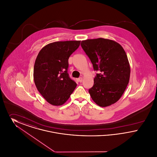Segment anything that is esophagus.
I'll return each mask as SVG.
<instances>
[{
	"instance_id": "34e87169",
	"label": "esophagus",
	"mask_w": 157,
	"mask_h": 157,
	"mask_svg": "<svg viewBox=\"0 0 157 157\" xmlns=\"http://www.w3.org/2000/svg\"><path fill=\"white\" fill-rule=\"evenodd\" d=\"M78 81L79 82H82V81H83V79H82V77H81V78H79L78 79Z\"/></svg>"
}]
</instances>
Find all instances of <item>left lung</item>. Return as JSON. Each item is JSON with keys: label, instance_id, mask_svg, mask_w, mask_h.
<instances>
[{"label": "left lung", "instance_id": "left-lung-1", "mask_svg": "<svg viewBox=\"0 0 157 157\" xmlns=\"http://www.w3.org/2000/svg\"><path fill=\"white\" fill-rule=\"evenodd\" d=\"M81 46L95 71H98L89 90L92 100L106 107L117 102L127 88L130 65L127 54L117 42L104 38L82 40Z\"/></svg>", "mask_w": 157, "mask_h": 157}]
</instances>
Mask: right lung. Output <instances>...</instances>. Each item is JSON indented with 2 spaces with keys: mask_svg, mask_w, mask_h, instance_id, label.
Masks as SVG:
<instances>
[{
  "mask_svg": "<svg viewBox=\"0 0 157 157\" xmlns=\"http://www.w3.org/2000/svg\"><path fill=\"white\" fill-rule=\"evenodd\" d=\"M80 43V40L55 42L45 46L37 55L33 68L34 82L50 104H65L76 87L67 74L68 59Z\"/></svg>",
  "mask_w": 157,
  "mask_h": 157,
  "instance_id": "1",
  "label": "right lung"
}]
</instances>
